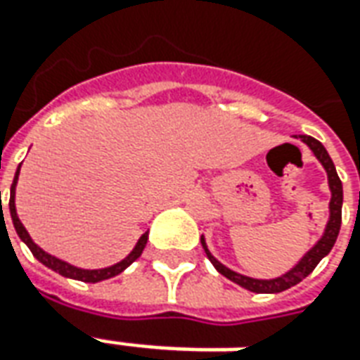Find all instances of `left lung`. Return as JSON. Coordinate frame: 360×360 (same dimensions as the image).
Returning a JSON list of instances; mask_svg holds the SVG:
<instances>
[{"mask_svg":"<svg viewBox=\"0 0 360 360\" xmlns=\"http://www.w3.org/2000/svg\"><path fill=\"white\" fill-rule=\"evenodd\" d=\"M303 141L311 148V151L317 155V160L321 161V163H323V167L327 169V175H329V187H331V195H333V197H331V202H329L331 219H329V222H327V229H325L323 238L317 242L314 248L303 256L302 262L297 264V266H295L293 270H290L288 274H283L282 278H276V280H254V278L240 276V274L229 270L226 266H222V264L212 256L211 252L207 250L205 240L200 238V244H202V248H205V252H207V256H209V260L212 262V266H214V268H217L224 278H229L231 282L238 283V285L246 288V290H250V292L278 293V292H283V290H290L292 285L302 282L303 278H307L309 274L314 272L315 266L321 262V258L331 252L335 240H337V236H339V231H341L343 185H341V179H339V175H337V171H335L333 161H331V158H329V153H327V149L323 148V143H321V141H317V139L311 138V136H305Z\"/></svg>","mask_w":360,"mask_h":360,"instance_id":"8db88e82","label":"left lung"}]
</instances>
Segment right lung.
<instances>
[{
	"label": "right lung",
	"mask_w": 360,
	"mask_h": 360,
	"mask_svg": "<svg viewBox=\"0 0 360 360\" xmlns=\"http://www.w3.org/2000/svg\"><path fill=\"white\" fill-rule=\"evenodd\" d=\"M21 167V165H19ZM17 175H19V169L15 173V179L11 183V195H9V212H11V221H13V226H15L17 234H19V238L25 242L27 246H29V250L33 252V256H35L37 260L41 264H45L46 268H51V270H55L60 276H65V278H72V280H82V282H100V280H108V278H114V276H118L120 272H124L126 268H128L129 264L136 262L139 256H141V252L146 248V244H148V232L146 234H141V238L136 244V248L129 252L128 258H124L122 262L114 264V266H110V268H104V270H80V268H75V266H70V264L63 262V260H58L55 256H51V254H46L45 250H41L39 246H37L35 242L31 240V236L27 234L25 226L21 224L19 221V217H17L15 211V185H17Z\"/></svg>",
	"instance_id": "right-lung-1"
}]
</instances>
